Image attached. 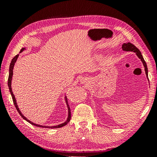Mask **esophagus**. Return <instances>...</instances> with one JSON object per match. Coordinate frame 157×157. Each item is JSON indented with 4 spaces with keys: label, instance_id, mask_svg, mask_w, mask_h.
<instances>
[{
    "label": "esophagus",
    "instance_id": "esophagus-1",
    "mask_svg": "<svg viewBox=\"0 0 157 157\" xmlns=\"http://www.w3.org/2000/svg\"><path fill=\"white\" fill-rule=\"evenodd\" d=\"M82 82V83H84V82H85V80H84V79H82V81H81Z\"/></svg>",
    "mask_w": 157,
    "mask_h": 157
}]
</instances>
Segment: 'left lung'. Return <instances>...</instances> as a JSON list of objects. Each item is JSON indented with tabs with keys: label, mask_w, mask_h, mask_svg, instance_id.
Instances as JSON below:
<instances>
[{
	"label": "left lung",
	"mask_w": 157,
	"mask_h": 157,
	"mask_svg": "<svg viewBox=\"0 0 157 157\" xmlns=\"http://www.w3.org/2000/svg\"><path fill=\"white\" fill-rule=\"evenodd\" d=\"M122 49L125 51H133L134 53H136V55L137 56L138 58L141 59V61L142 62V63L144 64V67L145 68V71H146V75L147 78L148 79V72H147V64L145 62L144 59L143 58V56L141 55V51H139L137 48H136L135 45L132 44L130 42H128V43H124L122 44Z\"/></svg>",
	"instance_id": "left-lung-1"
}]
</instances>
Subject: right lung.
<instances>
[{"label": "right lung", "instance_id": "obj_1", "mask_svg": "<svg viewBox=\"0 0 157 157\" xmlns=\"http://www.w3.org/2000/svg\"><path fill=\"white\" fill-rule=\"evenodd\" d=\"M26 49V48L23 47L22 48L21 51H20V53H21L24 50ZM18 56L19 54L18 55H16L14 58L12 59V60H11L10 65V72H9V78H8V86H9V89H10V92L11 95V97H12V99H13V104H14V106H15L16 110H18V112L19 113L20 115L22 117V118H23L25 120H26L27 121L29 122L31 124H32L33 126H35L37 127H40V128H61V127H63L65 125H67L71 120V110H70V107L69 106V104H68V101H67V97H65L64 99H65V102H66L67 104V108H68V117L67 119V120L65 121L64 123H62L61 124H59V125H56V126H42V125H38V124H36L35 123H33V122L31 121L30 120H29L27 118L25 117L22 115L21 111L20 110L18 106V104H17V102L16 100V98H15V96H14L13 93V91H12V88H11V80H12V76H13V67H14V64H15L17 60V59L18 58Z\"/></svg>", "mask_w": 157, "mask_h": 157}]
</instances>
